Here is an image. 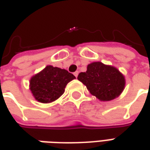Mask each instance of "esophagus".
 <instances>
[{"instance_id": "1", "label": "esophagus", "mask_w": 150, "mask_h": 150, "mask_svg": "<svg viewBox=\"0 0 150 150\" xmlns=\"http://www.w3.org/2000/svg\"><path fill=\"white\" fill-rule=\"evenodd\" d=\"M78 75H79V71L74 72V75H75V77H76V78H77V76H78Z\"/></svg>"}]
</instances>
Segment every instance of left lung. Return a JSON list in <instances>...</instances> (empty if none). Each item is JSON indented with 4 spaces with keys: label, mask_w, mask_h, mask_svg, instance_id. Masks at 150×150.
I'll return each mask as SVG.
<instances>
[{
    "label": "left lung",
    "mask_w": 150,
    "mask_h": 150,
    "mask_svg": "<svg viewBox=\"0 0 150 150\" xmlns=\"http://www.w3.org/2000/svg\"><path fill=\"white\" fill-rule=\"evenodd\" d=\"M87 87L92 96L101 101L112 100L125 87V79L115 67L101 62L88 64L87 71L79 73L77 78Z\"/></svg>",
    "instance_id": "left-lung-1"
}]
</instances>
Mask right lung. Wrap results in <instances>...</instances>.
Here are the masks:
<instances>
[{
    "mask_svg": "<svg viewBox=\"0 0 150 150\" xmlns=\"http://www.w3.org/2000/svg\"><path fill=\"white\" fill-rule=\"evenodd\" d=\"M74 79L65 69L48 65L31 77L30 90L36 100L48 104L58 100L64 93L67 84Z\"/></svg>",
    "mask_w": 150,
    "mask_h": 150,
    "instance_id": "obj_1",
    "label": "right lung"
}]
</instances>
